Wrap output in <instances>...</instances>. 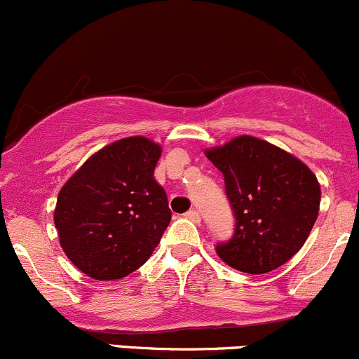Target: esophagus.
Here are the masks:
<instances>
[{
  "mask_svg": "<svg viewBox=\"0 0 359 359\" xmlns=\"http://www.w3.org/2000/svg\"><path fill=\"white\" fill-rule=\"evenodd\" d=\"M184 216H186V218H189V219H192V222H196V223L201 222V212H199L198 210H191V211H187L186 215H184Z\"/></svg>",
  "mask_w": 359,
  "mask_h": 359,
  "instance_id": "obj_1",
  "label": "esophagus"
}]
</instances>
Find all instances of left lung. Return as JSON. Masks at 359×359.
Masks as SVG:
<instances>
[{"instance_id":"left-lung-1","label":"left lung","mask_w":359,"mask_h":359,"mask_svg":"<svg viewBox=\"0 0 359 359\" xmlns=\"http://www.w3.org/2000/svg\"><path fill=\"white\" fill-rule=\"evenodd\" d=\"M223 173L233 235L216 254L233 269L264 274L288 262L312 231L320 186L312 170L267 141L238 136L206 151Z\"/></svg>"}]
</instances>
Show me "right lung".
Wrapping results in <instances>:
<instances>
[{
	"label": "right lung",
	"mask_w": 359,
	"mask_h": 359,
	"mask_svg": "<svg viewBox=\"0 0 359 359\" xmlns=\"http://www.w3.org/2000/svg\"><path fill=\"white\" fill-rule=\"evenodd\" d=\"M161 148L133 136L102 148L57 196L54 223L68 259L98 281L143 266L170 223L163 187L153 179Z\"/></svg>",
	"instance_id": "add662e5"
}]
</instances>
